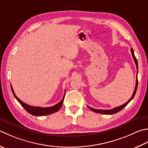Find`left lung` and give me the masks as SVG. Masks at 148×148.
Returning a JSON list of instances; mask_svg holds the SVG:
<instances>
[{
    "label": "left lung",
    "instance_id": "left-lung-1",
    "mask_svg": "<svg viewBox=\"0 0 148 148\" xmlns=\"http://www.w3.org/2000/svg\"><path fill=\"white\" fill-rule=\"evenodd\" d=\"M131 53H132V56L133 58H134V62L135 63V65H136V66H137V73H138V62H137V58H136L135 56V54H134V50H133V49L132 48L131 49ZM137 78H136V84H135V90H134V93H133V95L131 97V98L127 101V102L126 103L123 104V105L121 106H117L116 107V108H114L113 109H111V110H99V109H95V108H92V107L90 106H88V108L91 110L92 111H93L95 113H99V114H106V115H112V114H116V113L119 112V111H121V110L123 109L124 107H125L132 100L133 98L134 97L135 95L136 94V92H137V86H138V79H137Z\"/></svg>",
    "mask_w": 148,
    "mask_h": 148
}]
</instances>
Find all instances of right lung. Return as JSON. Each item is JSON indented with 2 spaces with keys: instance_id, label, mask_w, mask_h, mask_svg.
<instances>
[{
  "instance_id": "1",
  "label": "right lung",
  "mask_w": 148,
  "mask_h": 148,
  "mask_svg": "<svg viewBox=\"0 0 148 148\" xmlns=\"http://www.w3.org/2000/svg\"><path fill=\"white\" fill-rule=\"evenodd\" d=\"M11 90H12V92L14 97H15L16 100L18 101L20 105L23 106V108H24L28 113H29L30 114L33 115H35V116H43V115L52 114H53V113H55L57 111H58L60 108L62 106L63 100H64V97H65V94H64L62 99L58 103H57L56 105H55L53 106H51V107L42 108V107H39V106H30L27 105V104L24 103L20 99H18V98L16 97L15 94H14L13 87L11 85Z\"/></svg>"
}]
</instances>
